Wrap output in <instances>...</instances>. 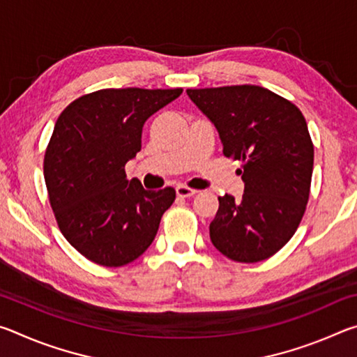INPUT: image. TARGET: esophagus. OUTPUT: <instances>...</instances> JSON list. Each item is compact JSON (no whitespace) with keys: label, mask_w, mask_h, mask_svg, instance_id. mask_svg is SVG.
I'll return each mask as SVG.
<instances>
[{"label":"esophagus","mask_w":357,"mask_h":357,"mask_svg":"<svg viewBox=\"0 0 357 357\" xmlns=\"http://www.w3.org/2000/svg\"><path fill=\"white\" fill-rule=\"evenodd\" d=\"M197 192H198V190L190 189V187H187V185H184V184H179V185L176 187V193H178V197H181V198L192 197V195H195Z\"/></svg>","instance_id":"obj_1"}]
</instances>
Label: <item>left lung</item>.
<instances>
[{"instance_id": "left-lung-1", "label": "left lung", "mask_w": 357, "mask_h": 357, "mask_svg": "<svg viewBox=\"0 0 357 357\" xmlns=\"http://www.w3.org/2000/svg\"><path fill=\"white\" fill-rule=\"evenodd\" d=\"M213 121L223 154L243 165V200L219 197L209 225L217 250L238 263L268 259L298 229L310 195L313 143L293 102L255 84L187 89Z\"/></svg>"}]
</instances>
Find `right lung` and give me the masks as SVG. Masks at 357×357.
I'll return each mask as SVG.
<instances>
[{"label":"right lung","instance_id":"add662e5","mask_svg":"<svg viewBox=\"0 0 357 357\" xmlns=\"http://www.w3.org/2000/svg\"><path fill=\"white\" fill-rule=\"evenodd\" d=\"M181 93L105 88L59 114L44 155L48 200L63 236L89 261L119 268L154 241L176 192L144 190L124 168L142 149L144 121Z\"/></svg>","mask_w":357,"mask_h":357}]
</instances>
